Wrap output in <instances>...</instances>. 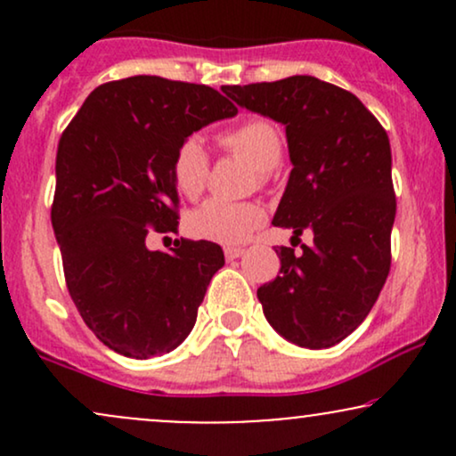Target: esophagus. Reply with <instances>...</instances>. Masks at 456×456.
<instances>
[{"label":"esophagus","instance_id":"obj_1","mask_svg":"<svg viewBox=\"0 0 456 456\" xmlns=\"http://www.w3.org/2000/svg\"><path fill=\"white\" fill-rule=\"evenodd\" d=\"M242 253H244V248H240V246H227V248H224V257L227 259L242 257Z\"/></svg>","mask_w":456,"mask_h":456}]
</instances>
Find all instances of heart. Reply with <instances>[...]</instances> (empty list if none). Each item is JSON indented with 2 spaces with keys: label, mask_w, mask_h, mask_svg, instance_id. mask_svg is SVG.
Returning <instances> with one entry per match:
<instances>
[{
  "label": "heart",
  "mask_w": 456,
  "mask_h": 456,
  "mask_svg": "<svg viewBox=\"0 0 456 456\" xmlns=\"http://www.w3.org/2000/svg\"><path fill=\"white\" fill-rule=\"evenodd\" d=\"M224 151L253 162V184L268 186L282 156L281 130L264 118L244 119L218 137ZM174 184L182 195L197 199L210 177V156L199 137H186L175 148L171 160ZM265 223V210L257 201H224L210 199L188 216V232L195 238L221 244H240Z\"/></svg>",
  "instance_id": "obj_1"
}]
</instances>
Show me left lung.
I'll list each match as a JSON object with an SVG mask.
<instances>
[{"label":"left lung","instance_id":"1","mask_svg":"<svg viewBox=\"0 0 456 456\" xmlns=\"http://www.w3.org/2000/svg\"><path fill=\"white\" fill-rule=\"evenodd\" d=\"M223 92L285 124L294 165L272 221L294 238L276 246L281 274L257 289L264 315L287 341L332 347L364 322L388 279L396 214L388 134L352 92L315 77ZM306 228L314 244L296 254Z\"/></svg>","mask_w":456,"mask_h":456}]
</instances>
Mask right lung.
<instances>
[{"mask_svg":"<svg viewBox=\"0 0 456 456\" xmlns=\"http://www.w3.org/2000/svg\"><path fill=\"white\" fill-rule=\"evenodd\" d=\"M235 113L214 87L139 75L98 86L61 133L51 223L68 294L113 352L169 354L195 326L223 248L182 238L162 253L145 238L177 227V145Z\"/></svg>","mask_w":456,"mask_h":456,"instance_id":"obj_1","label":"right lung"}]
</instances>
